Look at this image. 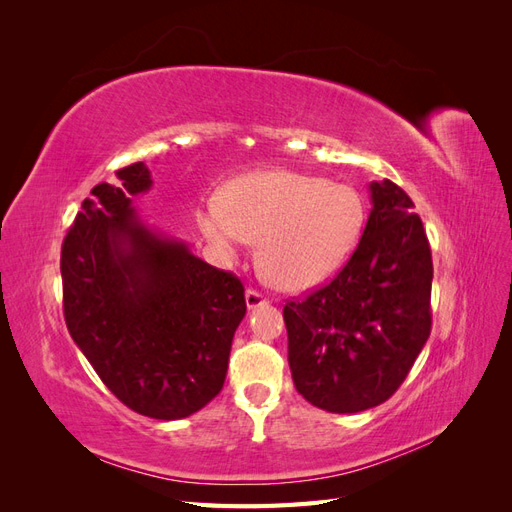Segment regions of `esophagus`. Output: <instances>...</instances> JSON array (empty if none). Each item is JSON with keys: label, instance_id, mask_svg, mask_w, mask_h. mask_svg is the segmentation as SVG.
Here are the masks:
<instances>
[{"label": "esophagus", "instance_id": "esophagus-1", "mask_svg": "<svg viewBox=\"0 0 512 512\" xmlns=\"http://www.w3.org/2000/svg\"><path fill=\"white\" fill-rule=\"evenodd\" d=\"M245 303H247V307H250V309H256V307L267 303V297L262 292L254 290V288H247L245 290Z\"/></svg>", "mask_w": 512, "mask_h": 512}]
</instances>
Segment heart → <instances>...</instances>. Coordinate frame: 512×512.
<instances>
[{
    "mask_svg": "<svg viewBox=\"0 0 512 512\" xmlns=\"http://www.w3.org/2000/svg\"><path fill=\"white\" fill-rule=\"evenodd\" d=\"M222 200L198 211L207 241L224 258H235L260 238L262 273L290 292L331 280L365 228V200L352 185L294 170L243 175L226 185Z\"/></svg>",
    "mask_w": 512,
    "mask_h": 512,
    "instance_id": "b5f03b06",
    "label": "heart"
}]
</instances>
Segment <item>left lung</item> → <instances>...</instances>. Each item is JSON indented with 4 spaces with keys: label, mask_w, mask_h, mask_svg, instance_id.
Here are the masks:
<instances>
[{
    "label": "left lung",
    "mask_w": 512,
    "mask_h": 512,
    "mask_svg": "<svg viewBox=\"0 0 512 512\" xmlns=\"http://www.w3.org/2000/svg\"><path fill=\"white\" fill-rule=\"evenodd\" d=\"M371 211L333 282L284 307L297 391L335 414L363 412L406 380L431 331V250L410 196L371 181Z\"/></svg>",
    "instance_id": "obj_1"
}]
</instances>
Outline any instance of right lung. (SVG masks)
<instances>
[{"instance_id": "right-lung-1", "label": "right lung", "mask_w": 512, "mask_h": 512, "mask_svg": "<svg viewBox=\"0 0 512 512\" xmlns=\"http://www.w3.org/2000/svg\"><path fill=\"white\" fill-rule=\"evenodd\" d=\"M117 179L91 190L61 245L64 316L121 404L177 421L222 391L243 284L141 220L132 200L153 185L143 162Z\"/></svg>"}]
</instances>
